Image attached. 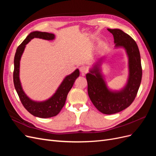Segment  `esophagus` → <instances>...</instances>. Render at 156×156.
<instances>
[{
  "instance_id": "1",
  "label": "esophagus",
  "mask_w": 156,
  "mask_h": 156,
  "mask_svg": "<svg viewBox=\"0 0 156 156\" xmlns=\"http://www.w3.org/2000/svg\"><path fill=\"white\" fill-rule=\"evenodd\" d=\"M80 71H81V72L82 74H85L87 73H88V69L87 66H81V68H80Z\"/></svg>"
}]
</instances>
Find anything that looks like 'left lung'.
<instances>
[{
	"mask_svg": "<svg viewBox=\"0 0 156 156\" xmlns=\"http://www.w3.org/2000/svg\"><path fill=\"white\" fill-rule=\"evenodd\" d=\"M108 30L114 36L116 47H124L128 55L129 77L127 85L120 92H110L100 73L98 64L86 77L88 94L94 105L103 114L112 115L124 110L133 103L141 83L143 70L135 41L120 29H108Z\"/></svg>",
	"mask_w": 156,
	"mask_h": 156,
	"instance_id": "8db88e82",
	"label": "left lung"
}]
</instances>
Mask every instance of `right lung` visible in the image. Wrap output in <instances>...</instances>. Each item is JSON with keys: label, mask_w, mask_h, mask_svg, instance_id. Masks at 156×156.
Masks as SVG:
<instances>
[{"label": "right lung", "mask_w": 156, "mask_h": 156, "mask_svg": "<svg viewBox=\"0 0 156 156\" xmlns=\"http://www.w3.org/2000/svg\"><path fill=\"white\" fill-rule=\"evenodd\" d=\"M34 37L50 40L54 39L55 35L48 32H32L18 46L14 57L13 84L21 102L26 109L32 115L42 119H46V118L57 115L62 109L65 105L68 94L73 85L75 80L79 76V71L77 69L72 74L68 75L61 83L55 94L49 100L43 102H36L30 100L23 90L19 77V73H20V61L25 45Z\"/></svg>", "instance_id": "add662e5"}]
</instances>
